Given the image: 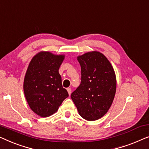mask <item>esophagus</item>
Instances as JSON below:
<instances>
[{
  "label": "esophagus",
  "mask_w": 149,
  "mask_h": 149,
  "mask_svg": "<svg viewBox=\"0 0 149 149\" xmlns=\"http://www.w3.org/2000/svg\"><path fill=\"white\" fill-rule=\"evenodd\" d=\"M67 91H68L69 95H70L71 93H72V89H71L70 88H67Z\"/></svg>",
  "instance_id": "obj_1"
}]
</instances>
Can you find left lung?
Returning <instances> with one entry per match:
<instances>
[{"label": "left lung", "mask_w": 149, "mask_h": 149, "mask_svg": "<svg viewBox=\"0 0 149 149\" xmlns=\"http://www.w3.org/2000/svg\"><path fill=\"white\" fill-rule=\"evenodd\" d=\"M81 67V83L71 95L81 117L95 121L107 113L116 92L113 68L99 52H89L77 56Z\"/></svg>", "instance_id": "8db88e82"}]
</instances>
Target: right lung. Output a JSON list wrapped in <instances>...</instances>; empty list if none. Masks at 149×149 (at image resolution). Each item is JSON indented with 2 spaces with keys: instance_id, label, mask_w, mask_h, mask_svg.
<instances>
[{
  "instance_id": "right-lung-1",
  "label": "right lung",
  "mask_w": 149,
  "mask_h": 149,
  "mask_svg": "<svg viewBox=\"0 0 149 149\" xmlns=\"http://www.w3.org/2000/svg\"><path fill=\"white\" fill-rule=\"evenodd\" d=\"M64 55L40 52L31 60L25 75L24 91L28 103L35 113L47 117L58 110L69 96L63 88L58 69Z\"/></svg>"
}]
</instances>
